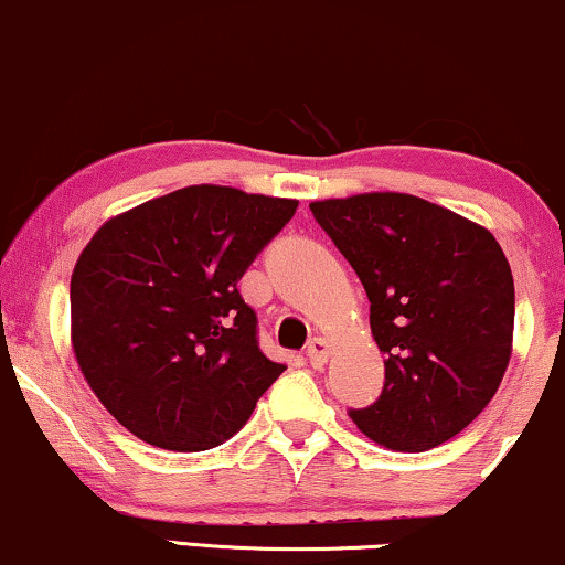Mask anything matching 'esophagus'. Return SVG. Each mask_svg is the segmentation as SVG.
I'll use <instances>...</instances> for the list:
<instances>
[{
    "label": "esophagus",
    "instance_id": "34e87169",
    "mask_svg": "<svg viewBox=\"0 0 565 565\" xmlns=\"http://www.w3.org/2000/svg\"><path fill=\"white\" fill-rule=\"evenodd\" d=\"M329 353H332V345H329L327 340H321V337H313L309 348H306V358H309L313 369H321V365L329 361Z\"/></svg>",
    "mask_w": 565,
    "mask_h": 565
}]
</instances>
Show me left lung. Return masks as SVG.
I'll return each instance as SVG.
<instances>
[{
  "label": "left lung",
  "instance_id": "1",
  "mask_svg": "<svg viewBox=\"0 0 565 565\" xmlns=\"http://www.w3.org/2000/svg\"><path fill=\"white\" fill-rule=\"evenodd\" d=\"M317 223L361 277L384 390L350 409L361 434L428 451L478 417L514 340V277L493 233L413 194L311 202Z\"/></svg>",
  "mask_w": 565,
  "mask_h": 565
}]
</instances>
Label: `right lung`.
I'll return each mask as SVG.
<instances>
[{"instance_id": "obj_1", "label": "right lung", "mask_w": 565, "mask_h": 565, "mask_svg": "<svg viewBox=\"0 0 565 565\" xmlns=\"http://www.w3.org/2000/svg\"><path fill=\"white\" fill-rule=\"evenodd\" d=\"M296 200L186 186L104 223L70 285L72 348L95 397L145 444L204 451L238 434L285 371L238 280Z\"/></svg>"}]
</instances>
